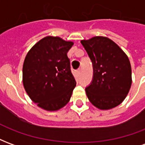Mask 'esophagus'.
I'll return each mask as SVG.
<instances>
[{
    "instance_id": "1",
    "label": "esophagus",
    "mask_w": 145,
    "mask_h": 145,
    "mask_svg": "<svg viewBox=\"0 0 145 145\" xmlns=\"http://www.w3.org/2000/svg\"><path fill=\"white\" fill-rule=\"evenodd\" d=\"M80 74H81V69H78L76 71V74L78 76L80 75Z\"/></svg>"
}]
</instances>
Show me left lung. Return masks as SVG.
<instances>
[{
  "mask_svg": "<svg viewBox=\"0 0 145 145\" xmlns=\"http://www.w3.org/2000/svg\"><path fill=\"white\" fill-rule=\"evenodd\" d=\"M93 66V79L85 88L91 103L102 110L111 109L124 100L132 83L131 66L127 54L105 36L81 41Z\"/></svg>",
  "mask_w": 145,
  "mask_h": 145,
  "instance_id": "left-lung-1",
  "label": "left lung"
}]
</instances>
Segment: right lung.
Masks as SVG:
<instances>
[{
	"instance_id": "right-lung-1",
	"label": "right lung",
	"mask_w": 145,
	"mask_h": 145,
	"mask_svg": "<svg viewBox=\"0 0 145 145\" xmlns=\"http://www.w3.org/2000/svg\"><path fill=\"white\" fill-rule=\"evenodd\" d=\"M74 42L58 36L40 39L28 52L22 68L25 90L33 103L46 111H57L68 103L76 81L67 52Z\"/></svg>"
}]
</instances>
